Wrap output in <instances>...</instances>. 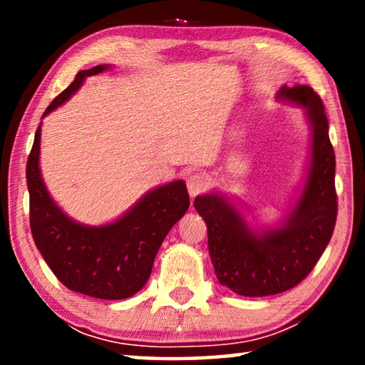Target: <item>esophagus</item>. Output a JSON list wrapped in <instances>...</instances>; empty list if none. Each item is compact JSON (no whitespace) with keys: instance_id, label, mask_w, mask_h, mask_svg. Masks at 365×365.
Listing matches in <instances>:
<instances>
[{"instance_id":"obj_1","label":"esophagus","mask_w":365,"mask_h":365,"mask_svg":"<svg viewBox=\"0 0 365 365\" xmlns=\"http://www.w3.org/2000/svg\"><path fill=\"white\" fill-rule=\"evenodd\" d=\"M187 191L191 194V197L197 196V194H201L206 191L209 187V179L207 176H204L201 173H196V174H191V176L187 178Z\"/></svg>"}]
</instances>
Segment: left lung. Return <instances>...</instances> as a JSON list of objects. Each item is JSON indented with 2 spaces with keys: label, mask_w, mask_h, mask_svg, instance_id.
<instances>
[{
  "label": "left lung",
  "mask_w": 365,
  "mask_h": 365,
  "mask_svg": "<svg viewBox=\"0 0 365 365\" xmlns=\"http://www.w3.org/2000/svg\"><path fill=\"white\" fill-rule=\"evenodd\" d=\"M277 99L304 109L311 124V153L301 194L277 227H251L231 199L209 192L194 199L207 226L217 281L246 297H264L297 286L331 241L337 217L336 154L326 109L312 88L282 86Z\"/></svg>",
  "instance_id": "left-lung-1"
}]
</instances>
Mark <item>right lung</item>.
<instances>
[{
    "label": "right lung",
    "mask_w": 365,
    "mask_h": 365,
    "mask_svg": "<svg viewBox=\"0 0 365 365\" xmlns=\"http://www.w3.org/2000/svg\"><path fill=\"white\" fill-rule=\"evenodd\" d=\"M106 69L109 64L79 71L43 118L66 103L88 76ZM39 143L41 124L26 164L29 226L38 251L54 276L74 292L109 301L134 296L151 276L164 237L187 211L186 182L178 179L159 186L144 194L116 221L86 226L64 214L49 196L39 169Z\"/></svg>",
    "instance_id": "obj_1"
}]
</instances>
